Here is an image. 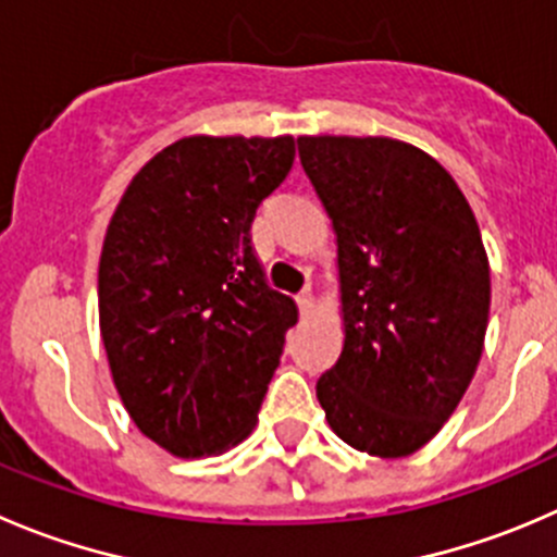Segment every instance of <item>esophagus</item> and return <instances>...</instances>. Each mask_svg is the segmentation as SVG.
<instances>
[{
    "label": "esophagus",
    "mask_w": 557,
    "mask_h": 557,
    "mask_svg": "<svg viewBox=\"0 0 557 557\" xmlns=\"http://www.w3.org/2000/svg\"><path fill=\"white\" fill-rule=\"evenodd\" d=\"M296 305H299V315L301 318L310 315V310H312V294H310V290H301V294L296 296Z\"/></svg>",
    "instance_id": "obj_1"
}]
</instances>
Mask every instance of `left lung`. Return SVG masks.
<instances>
[{"instance_id": "left-lung-1", "label": "left lung", "mask_w": 557, "mask_h": 557, "mask_svg": "<svg viewBox=\"0 0 557 557\" xmlns=\"http://www.w3.org/2000/svg\"><path fill=\"white\" fill-rule=\"evenodd\" d=\"M337 234L345 343L315 383L329 428L372 457L435 438L476 372L490 318L479 223L449 171L381 135H301Z\"/></svg>"}]
</instances>
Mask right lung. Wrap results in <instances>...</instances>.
I'll return each mask as SVG.
<instances>
[{
	"label": "right lung",
	"instance_id": "right-lung-1",
	"mask_svg": "<svg viewBox=\"0 0 557 557\" xmlns=\"http://www.w3.org/2000/svg\"><path fill=\"white\" fill-rule=\"evenodd\" d=\"M294 158L290 135H190L133 176L108 223V367L135 428L171 455H220L256 428L299 310L269 288L250 225Z\"/></svg>",
	"mask_w": 557,
	"mask_h": 557
}]
</instances>
